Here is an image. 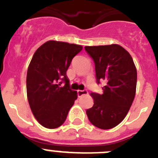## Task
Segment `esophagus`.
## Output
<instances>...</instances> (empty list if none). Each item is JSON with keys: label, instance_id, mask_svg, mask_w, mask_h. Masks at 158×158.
<instances>
[{"label": "esophagus", "instance_id": "34e87169", "mask_svg": "<svg viewBox=\"0 0 158 158\" xmlns=\"http://www.w3.org/2000/svg\"><path fill=\"white\" fill-rule=\"evenodd\" d=\"M88 94V91L86 89H84V90H78L77 91V95L78 97H81L84 95H86Z\"/></svg>", "mask_w": 158, "mask_h": 158}]
</instances>
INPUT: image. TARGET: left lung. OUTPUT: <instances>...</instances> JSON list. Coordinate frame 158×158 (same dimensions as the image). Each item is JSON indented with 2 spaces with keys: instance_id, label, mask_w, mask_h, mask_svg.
<instances>
[{
  "instance_id": "obj_1",
  "label": "left lung",
  "mask_w": 158,
  "mask_h": 158,
  "mask_svg": "<svg viewBox=\"0 0 158 158\" xmlns=\"http://www.w3.org/2000/svg\"><path fill=\"white\" fill-rule=\"evenodd\" d=\"M85 49L95 63L97 83H105L102 94L91 93L94 105L86 110L88 118L101 129L114 128L125 118L135 98L136 68L129 53L118 44Z\"/></svg>"
}]
</instances>
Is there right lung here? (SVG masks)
Returning a JSON list of instances; mask_svg holds the SVG:
<instances>
[{"instance_id": "1", "label": "right lung", "mask_w": 158, "mask_h": 158, "mask_svg": "<svg viewBox=\"0 0 158 158\" xmlns=\"http://www.w3.org/2000/svg\"><path fill=\"white\" fill-rule=\"evenodd\" d=\"M82 48L78 44L49 40L32 58L27 70V99L35 118L45 128L61 126L77 98V92L69 88L66 71Z\"/></svg>"}]
</instances>
